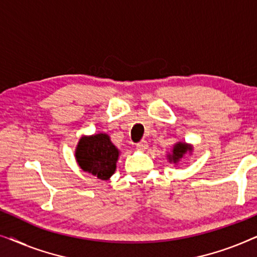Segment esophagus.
Returning a JSON list of instances; mask_svg holds the SVG:
<instances>
[{
    "instance_id": "esophagus-1",
    "label": "esophagus",
    "mask_w": 257,
    "mask_h": 257,
    "mask_svg": "<svg viewBox=\"0 0 257 257\" xmlns=\"http://www.w3.org/2000/svg\"><path fill=\"white\" fill-rule=\"evenodd\" d=\"M147 142H145V140H142V142L137 144V149H138L139 151H145L147 149Z\"/></svg>"
}]
</instances>
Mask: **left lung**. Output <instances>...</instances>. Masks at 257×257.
<instances>
[{"instance_id":"left-lung-1","label":"left lung","mask_w":257,"mask_h":257,"mask_svg":"<svg viewBox=\"0 0 257 257\" xmlns=\"http://www.w3.org/2000/svg\"><path fill=\"white\" fill-rule=\"evenodd\" d=\"M193 146L189 145V144L186 143H177L173 146V150H172V153L167 154V159L170 163L178 164L182 157L185 156V153L192 152Z\"/></svg>"}]
</instances>
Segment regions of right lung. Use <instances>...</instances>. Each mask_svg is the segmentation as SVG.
I'll use <instances>...</instances> for the list:
<instances>
[{
    "label": "right lung",
    "instance_id": "1",
    "mask_svg": "<svg viewBox=\"0 0 257 257\" xmlns=\"http://www.w3.org/2000/svg\"><path fill=\"white\" fill-rule=\"evenodd\" d=\"M119 150L106 133L83 136L76 147V160L84 172L108 180L117 168Z\"/></svg>",
    "mask_w": 257,
    "mask_h": 257
}]
</instances>
